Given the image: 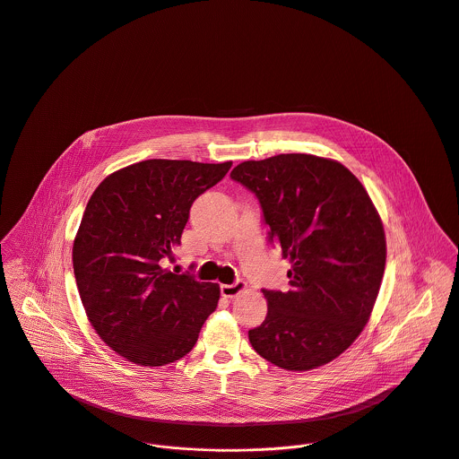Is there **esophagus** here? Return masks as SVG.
<instances>
[{"label":"esophagus","instance_id":"esophagus-1","mask_svg":"<svg viewBox=\"0 0 459 459\" xmlns=\"http://www.w3.org/2000/svg\"><path fill=\"white\" fill-rule=\"evenodd\" d=\"M247 290V282L245 281H236L232 284H221L220 286V291L225 299H234L238 297L239 293H243Z\"/></svg>","mask_w":459,"mask_h":459}]
</instances>
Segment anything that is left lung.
<instances>
[{"mask_svg":"<svg viewBox=\"0 0 459 459\" xmlns=\"http://www.w3.org/2000/svg\"><path fill=\"white\" fill-rule=\"evenodd\" d=\"M230 178L257 196L270 243L291 263L290 291L263 290L254 351L291 372L333 361L367 325L385 273V229L367 189L343 164L307 153L245 160Z\"/></svg>","mask_w":459,"mask_h":459,"instance_id":"1","label":"left lung"}]
</instances>
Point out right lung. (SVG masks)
Returning <instances> with one entry per match:
<instances>
[{
  "label": "right lung",
  "instance_id": "right-lung-1",
  "mask_svg": "<svg viewBox=\"0 0 459 459\" xmlns=\"http://www.w3.org/2000/svg\"><path fill=\"white\" fill-rule=\"evenodd\" d=\"M232 162L150 159L108 175L92 193L73 245L87 318L125 359L162 367L184 358L216 309L220 288L173 273L193 202Z\"/></svg>",
  "mask_w": 459,
  "mask_h": 459
}]
</instances>
